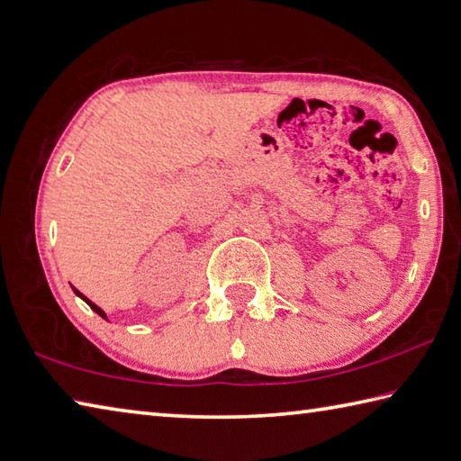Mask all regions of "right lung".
<instances>
[{
	"mask_svg": "<svg viewBox=\"0 0 461 461\" xmlns=\"http://www.w3.org/2000/svg\"><path fill=\"white\" fill-rule=\"evenodd\" d=\"M74 291H76V289H74ZM76 294H77V297H82V299H84L86 303H88V305H90V309H92V311H95V312H98V315H100V317H104V319H106V312H104V311H102V309H100L98 305H94V303H92V301H90L88 297H84V294H82L80 291H76Z\"/></svg>",
	"mask_w": 461,
	"mask_h": 461,
	"instance_id": "1",
	"label": "right lung"
}]
</instances>
